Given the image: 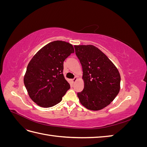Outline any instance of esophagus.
I'll list each match as a JSON object with an SVG mask.
<instances>
[{
  "mask_svg": "<svg viewBox=\"0 0 147 147\" xmlns=\"http://www.w3.org/2000/svg\"><path fill=\"white\" fill-rule=\"evenodd\" d=\"M77 80H78V78L76 77H75L74 79L72 80V83H75V82Z\"/></svg>",
  "mask_w": 147,
  "mask_h": 147,
  "instance_id": "34e87169",
  "label": "esophagus"
}]
</instances>
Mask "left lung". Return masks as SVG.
I'll return each instance as SVG.
<instances>
[{
	"label": "left lung",
	"instance_id": "1",
	"mask_svg": "<svg viewBox=\"0 0 147 147\" xmlns=\"http://www.w3.org/2000/svg\"><path fill=\"white\" fill-rule=\"evenodd\" d=\"M75 54L83 69L84 88L77 93L80 103L91 110H100L118 95L121 77L108 57L97 47L75 45Z\"/></svg>",
	"mask_w": 147,
	"mask_h": 147
}]
</instances>
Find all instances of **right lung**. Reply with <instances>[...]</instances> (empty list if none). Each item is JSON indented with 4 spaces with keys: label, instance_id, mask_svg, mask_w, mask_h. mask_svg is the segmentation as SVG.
<instances>
[{
    "label": "right lung",
    "instance_id": "right-lung-1",
    "mask_svg": "<svg viewBox=\"0 0 147 147\" xmlns=\"http://www.w3.org/2000/svg\"><path fill=\"white\" fill-rule=\"evenodd\" d=\"M74 48L70 43L56 40L41 48L28 64L24 83L30 99L48 108L62 100L70 84L63 74L64 61Z\"/></svg>",
    "mask_w": 147,
    "mask_h": 147
}]
</instances>
